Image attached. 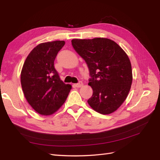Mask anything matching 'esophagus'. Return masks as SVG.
<instances>
[{
    "label": "esophagus",
    "instance_id": "1",
    "mask_svg": "<svg viewBox=\"0 0 160 160\" xmlns=\"http://www.w3.org/2000/svg\"><path fill=\"white\" fill-rule=\"evenodd\" d=\"M74 85H75V87H78V88H80V87H82V86L83 85V83H82V82H81V81H80L79 82L77 83V84H75Z\"/></svg>",
    "mask_w": 160,
    "mask_h": 160
}]
</instances>
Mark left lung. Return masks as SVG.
Returning a JSON list of instances; mask_svg holds the SVG:
<instances>
[{"instance_id":"left-lung-1","label":"left lung","mask_w":160,"mask_h":160,"mask_svg":"<svg viewBox=\"0 0 160 160\" xmlns=\"http://www.w3.org/2000/svg\"><path fill=\"white\" fill-rule=\"evenodd\" d=\"M71 44L89 68L93 95L88 103L101 114L116 111L132 84L131 64L127 53L113 40L104 38L73 39Z\"/></svg>"}]
</instances>
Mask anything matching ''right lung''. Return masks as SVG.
<instances>
[{
  "label": "right lung",
  "mask_w": 160,
  "mask_h": 160,
  "mask_svg": "<svg viewBox=\"0 0 160 160\" xmlns=\"http://www.w3.org/2000/svg\"><path fill=\"white\" fill-rule=\"evenodd\" d=\"M63 40L39 44L23 64L20 82L28 103L37 113L52 115L65 102L71 86L60 80L54 60L62 48Z\"/></svg>",
  "instance_id": "obj_1"
}]
</instances>
